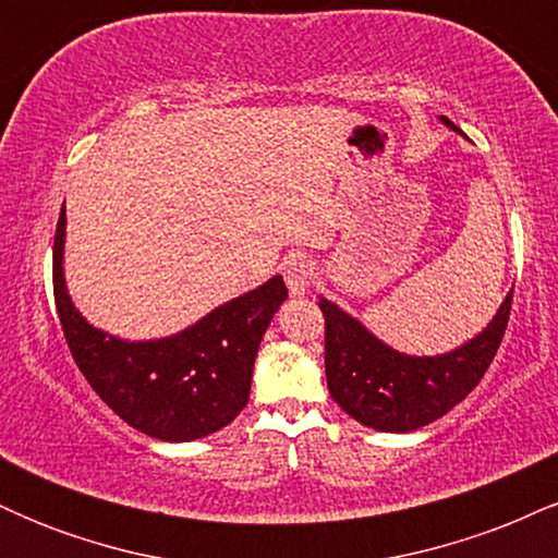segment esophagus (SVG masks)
<instances>
[{
  "label": "esophagus",
  "instance_id": "34e87169",
  "mask_svg": "<svg viewBox=\"0 0 558 558\" xmlns=\"http://www.w3.org/2000/svg\"><path fill=\"white\" fill-rule=\"evenodd\" d=\"M283 275H286L288 291H291L293 296H301V293L310 291V286L315 283L317 267L315 262L306 259L304 254H293V257H288V262L283 265Z\"/></svg>",
  "mask_w": 558,
  "mask_h": 558
}]
</instances>
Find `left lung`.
<instances>
[{
  "label": "left lung",
  "mask_w": 558,
  "mask_h": 558,
  "mask_svg": "<svg viewBox=\"0 0 558 558\" xmlns=\"http://www.w3.org/2000/svg\"><path fill=\"white\" fill-rule=\"evenodd\" d=\"M446 125L453 128L448 120ZM511 296L514 288L488 328L444 356L399 354L377 341L360 319L319 299L325 317V375L332 401L362 425L386 433L417 430L444 417L488 373L509 325Z\"/></svg>",
  "instance_id": "1"
}]
</instances>
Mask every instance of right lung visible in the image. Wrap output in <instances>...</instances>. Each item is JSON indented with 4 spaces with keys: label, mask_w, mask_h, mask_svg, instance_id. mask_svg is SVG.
I'll return each instance as SVG.
<instances>
[{
    "label": "right lung",
    "mask_w": 558,
    "mask_h": 558,
    "mask_svg": "<svg viewBox=\"0 0 558 558\" xmlns=\"http://www.w3.org/2000/svg\"><path fill=\"white\" fill-rule=\"evenodd\" d=\"M65 204L52 248L54 304L75 364L120 420L159 440H194L239 417L252 390L262 336L288 299L280 275L257 291L217 306L194 328L162 341L128 343L92 328L62 278Z\"/></svg>",
    "instance_id": "add662e5"
}]
</instances>
